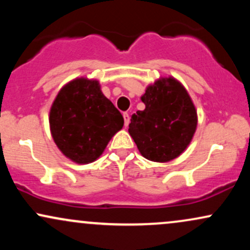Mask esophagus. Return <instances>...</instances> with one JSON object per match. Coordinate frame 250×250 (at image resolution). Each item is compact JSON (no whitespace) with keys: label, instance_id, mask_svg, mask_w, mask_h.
I'll return each mask as SVG.
<instances>
[{"label":"esophagus","instance_id":"34e87169","mask_svg":"<svg viewBox=\"0 0 250 250\" xmlns=\"http://www.w3.org/2000/svg\"><path fill=\"white\" fill-rule=\"evenodd\" d=\"M123 119H125V127H128L129 122H130V117H129L128 113H123Z\"/></svg>","mask_w":250,"mask_h":250}]
</instances>
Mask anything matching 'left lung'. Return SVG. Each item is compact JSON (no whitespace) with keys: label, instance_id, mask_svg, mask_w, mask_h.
<instances>
[{"label":"left lung","instance_id":"left-lung-1","mask_svg":"<svg viewBox=\"0 0 250 250\" xmlns=\"http://www.w3.org/2000/svg\"><path fill=\"white\" fill-rule=\"evenodd\" d=\"M145 110L131 116L129 135L143 157L165 163L179 157L193 140L197 111L187 89L173 76L160 77L141 96Z\"/></svg>","mask_w":250,"mask_h":250}]
</instances>
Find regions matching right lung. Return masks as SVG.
<instances>
[{"mask_svg":"<svg viewBox=\"0 0 250 250\" xmlns=\"http://www.w3.org/2000/svg\"><path fill=\"white\" fill-rule=\"evenodd\" d=\"M125 120L103 95L97 80L76 77L60 89L49 111V127L60 151L77 165L96 161Z\"/></svg>","mask_w":250,"mask_h":250,"instance_id":"add662e5","label":"right lung"}]
</instances>
